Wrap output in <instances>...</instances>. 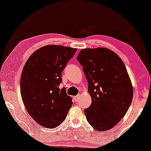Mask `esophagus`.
<instances>
[{
  "label": "esophagus",
  "mask_w": 151,
  "mask_h": 151,
  "mask_svg": "<svg viewBox=\"0 0 151 151\" xmlns=\"http://www.w3.org/2000/svg\"><path fill=\"white\" fill-rule=\"evenodd\" d=\"M79 97H80L79 95L75 96V97L73 98H74V100H75V102H77V101L78 100V99H79Z\"/></svg>",
  "instance_id": "esophagus-1"
}]
</instances>
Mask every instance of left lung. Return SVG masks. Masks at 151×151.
<instances>
[{
  "mask_svg": "<svg viewBox=\"0 0 151 151\" xmlns=\"http://www.w3.org/2000/svg\"><path fill=\"white\" fill-rule=\"evenodd\" d=\"M76 59L83 66L91 97V106L84 111L87 120L97 131L111 129L125 115L133 99L124 63L104 47L81 49Z\"/></svg>",
  "mask_w": 151,
  "mask_h": 151,
  "instance_id": "8db88e82",
  "label": "left lung"
}]
</instances>
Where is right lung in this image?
Instances as JSON below:
<instances>
[{
    "label": "right lung",
    "instance_id": "1",
    "mask_svg": "<svg viewBox=\"0 0 151 151\" xmlns=\"http://www.w3.org/2000/svg\"><path fill=\"white\" fill-rule=\"evenodd\" d=\"M76 50L49 45L35 51L24 65L20 80L22 101L28 114L42 127L59 126L72 106L71 97L60 85L62 72Z\"/></svg>",
    "mask_w": 151,
    "mask_h": 151
}]
</instances>
